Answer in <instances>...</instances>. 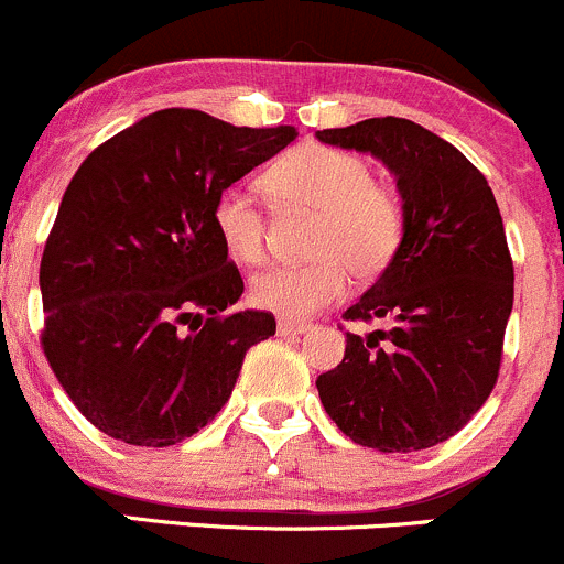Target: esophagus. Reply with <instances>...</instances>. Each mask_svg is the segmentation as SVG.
<instances>
[{
	"label": "esophagus",
	"mask_w": 564,
	"mask_h": 564,
	"mask_svg": "<svg viewBox=\"0 0 564 564\" xmlns=\"http://www.w3.org/2000/svg\"><path fill=\"white\" fill-rule=\"evenodd\" d=\"M276 328H280V334H306L310 332V323H299V321H288V317H282L280 323H276Z\"/></svg>",
	"instance_id": "1"
}]
</instances>
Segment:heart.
<instances>
[{
	"instance_id": "obj_1",
	"label": "heart",
	"mask_w": 564,
	"mask_h": 564,
	"mask_svg": "<svg viewBox=\"0 0 564 564\" xmlns=\"http://www.w3.org/2000/svg\"><path fill=\"white\" fill-rule=\"evenodd\" d=\"M265 192L280 205L317 210L312 263L271 265L252 276L249 295L282 317H310L343 299L350 271L381 274L403 236V210L389 188L372 183L365 159L326 144H301L265 172ZM214 225L227 252L241 263L265 254V219L258 199L230 188L216 199Z\"/></svg>"
}]
</instances>
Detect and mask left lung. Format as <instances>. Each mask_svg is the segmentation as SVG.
I'll return each instance as SVG.
<instances>
[{
  "mask_svg": "<svg viewBox=\"0 0 564 564\" xmlns=\"http://www.w3.org/2000/svg\"><path fill=\"white\" fill-rule=\"evenodd\" d=\"M372 153L398 181L403 238L345 321L387 328L350 334L317 394L339 431L378 453L436 447L482 409L499 376L512 312V260L482 172L427 128L370 117L315 133Z\"/></svg>",
  "mask_w": 564,
  "mask_h": 564,
  "instance_id": "8db88e82",
  "label": "left lung"
}]
</instances>
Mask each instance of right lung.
I'll list each match as a JSON object with an SVG mask.
<instances>
[{
	"label": "right lung",
	"mask_w": 564,
	"mask_h": 564,
	"mask_svg": "<svg viewBox=\"0 0 564 564\" xmlns=\"http://www.w3.org/2000/svg\"><path fill=\"white\" fill-rule=\"evenodd\" d=\"M295 137L161 109L82 161L43 249V350L106 436H194L230 400L247 350L276 332L271 312H230L243 280L214 208Z\"/></svg>",
	"instance_id": "obj_1"
}]
</instances>
